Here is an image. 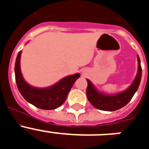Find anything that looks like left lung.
Masks as SVG:
<instances>
[{
	"label": "left lung",
	"instance_id": "1",
	"mask_svg": "<svg viewBox=\"0 0 149 149\" xmlns=\"http://www.w3.org/2000/svg\"><path fill=\"white\" fill-rule=\"evenodd\" d=\"M138 69L134 81L127 89L114 95H107L101 93L95 87L89 80L86 79L88 85L86 95L89 101L95 108L104 111H115L125 106L137 91L142 77L140 60L137 55Z\"/></svg>",
	"mask_w": 149,
	"mask_h": 149
}]
</instances>
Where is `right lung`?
I'll list each match as a JSON object with an SVG mask.
<instances>
[{
    "mask_svg": "<svg viewBox=\"0 0 149 149\" xmlns=\"http://www.w3.org/2000/svg\"><path fill=\"white\" fill-rule=\"evenodd\" d=\"M21 54L22 51L18 52L15 60V76L18 89L24 98L42 110H54L61 106L66 99L73 84L80 77V74L66 76L49 87H34L29 85L22 76L20 66Z\"/></svg>",
    "mask_w": 149,
    "mask_h": 149,
    "instance_id": "1",
    "label": "right lung"
}]
</instances>
